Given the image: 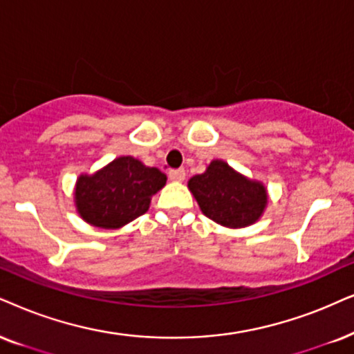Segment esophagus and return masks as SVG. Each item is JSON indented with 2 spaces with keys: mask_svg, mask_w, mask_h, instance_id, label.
I'll return each mask as SVG.
<instances>
[{
  "mask_svg": "<svg viewBox=\"0 0 354 354\" xmlns=\"http://www.w3.org/2000/svg\"><path fill=\"white\" fill-rule=\"evenodd\" d=\"M168 178L171 181H176V183H181V181H185V178H186V171L183 168H180V169H169L168 171Z\"/></svg>",
  "mask_w": 354,
  "mask_h": 354,
  "instance_id": "1",
  "label": "esophagus"
}]
</instances>
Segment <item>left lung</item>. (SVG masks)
I'll return each mask as SVG.
<instances>
[{
    "mask_svg": "<svg viewBox=\"0 0 354 354\" xmlns=\"http://www.w3.org/2000/svg\"><path fill=\"white\" fill-rule=\"evenodd\" d=\"M187 187L204 216L229 229L252 225L268 204L263 183L243 176L223 160H212L203 174L187 181Z\"/></svg>",
    "mask_w": 354,
    "mask_h": 354,
    "instance_id": "8db88e82",
    "label": "left lung"
}]
</instances>
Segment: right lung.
<instances>
[{"mask_svg":"<svg viewBox=\"0 0 354 354\" xmlns=\"http://www.w3.org/2000/svg\"><path fill=\"white\" fill-rule=\"evenodd\" d=\"M167 185V174L133 156H119L93 174H80L75 205L89 225L120 229L150 207L151 196Z\"/></svg>","mask_w":354,"mask_h":354,"instance_id":"obj_1","label":"right lung"}]
</instances>
